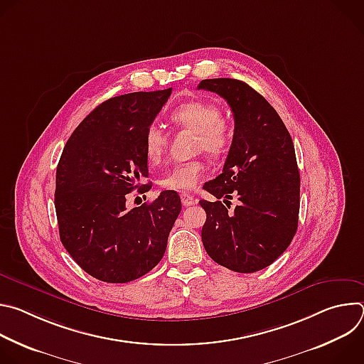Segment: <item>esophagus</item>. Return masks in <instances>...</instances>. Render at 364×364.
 I'll return each instance as SVG.
<instances>
[{
	"mask_svg": "<svg viewBox=\"0 0 364 364\" xmlns=\"http://www.w3.org/2000/svg\"><path fill=\"white\" fill-rule=\"evenodd\" d=\"M181 203L184 207H190V205H194L197 203V200L184 191V193H181Z\"/></svg>",
	"mask_w": 364,
	"mask_h": 364,
	"instance_id": "esophagus-1",
	"label": "esophagus"
}]
</instances>
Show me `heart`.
Listing matches in <instances>:
<instances>
[{
  "label": "heart",
  "instance_id": "obj_1",
  "mask_svg": "<svg viewBox=\"0 0 364 364\" xmlns=\"http://www.w3.org/2000/svg\"><path fill=\"white\" fill-rule=\"evenodd\" d=\"M171 122L183 129L197 135L196 151H204L210 155L225 154L232 144V128L223 119L220 108L207 100H190L176 108L170 115ZM167 138L163 129L151 125L144 135V154L149 164L155 166L163 160ZM205 166L198 161L176 164L161 178L160 184L166 190L188 191L193 190L204 174Z\"/></svg>",
  "mask_w": 364,
  "mask_h": 364
}]
</instances>
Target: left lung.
<instances>
[{
    "label": "left lung",
    "instance_id": "obj_1",
    "mask_svg": "<svg viewBox=\"0 0 364 364\" xmlns=\"http://www.w3.org/2000/svg\"><path fill=\"white\" fill-rule=\"evenodd\" d=\"M198 89L220 95L235 118L223 171L204 184L218 200H200L207 215L204 249L230 271H261L287 250L298 228L299 171L291 135L269 102L247 83L205 79ZM233 195L240 205L230 214L223 202Z\"/></svg>",
    "mask_w": 364,
    "mask_h": 364
}]
</instances>
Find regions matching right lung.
<instances>
[{"mask_svg":"<svg viewBox=\"0 0 364 364\" xmlns=\"http://www.w3.org/2000/svg\"><path fill=\"white\" fill-rule=\"evenodd\" d=\"M171 87L134 92L102 102L75 129L56 171L55 205L60 240L93 278L125 284L157 265L180 212L167 190L152 203L127 210V194L148 177L144 135Z\"/></svg>","mask_w":364,"mask_h":364,"instance_id":"obj_1","label":"right lung"}]
</instances>
